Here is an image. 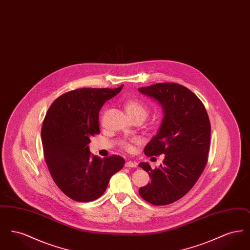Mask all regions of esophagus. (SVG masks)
Wrapping results in <instances>:
<instances>
[{
    "label": "esophagus",
    "instance_id": "obj_1",
    "mask_svg": "<svg viewBox=\"0 0 250 250\" xmlns=\"http://www.w3.org/2000/svg\"><path fill=\"white\" fill-rule=\"evenodd\" d=\"M137 166H138V164L136 162H133V161H127L125 163V167H136Z\"/></svg>",
    "mask_w": 250,
    "mask_h": 250
}]
</instances>
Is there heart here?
<instances>
[{
  "label": "heart",
  "instance_id": "b5f03b06",
  "mask_svg": "<svg viewBox=\"0 0 250 250\" xmlns=\"http://www.w3.org/2000/svg\"><path fill=\"white\" fill-rule=\"evenodd\" d=\"M124 106L127 115L130 117L131 119L142 118L144 120L148 115V108L137 100H132V99L127 100ZM134 143H136V141H134ZM123 146L126 150L132 149L130 143H123Z\"/></svg>",
  "mask_w": 250,
  "mask_h": 250
}]
</instances>
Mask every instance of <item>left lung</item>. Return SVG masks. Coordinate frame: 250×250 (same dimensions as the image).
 <instances>
[{"label":"left lung","mask_w":250,"mask_h":250,"mask_svg":"<svg viewBox=\"0 0 250 250\" xmlns=\"http://www.w3.org/2000/svg\"><path fill=\"white\" fill-rule=\"evenodd\" d=\"M162 108L163 119L156 135L147 143V156L164 155L163 164L153 169L147 162L139 164L151 182L139 193L146 202L167 205L190 190L207 163L211 125L198 96L177 83H156L139 88Z\"/></svg>","instance_id":"left-lung-1"}]
</instances>
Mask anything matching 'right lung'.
<instances>
[{"instance_id":"obj_1","label":"right lung","mask_w":250,"mask_h":250,"mask_svg":"<svg viewBox=\"0 0 250 250\" xmlns=\"http://www.w3.org/2000/svg\"><path fill=\"white\" fill-rule=\"evenodd\" d=\"M115 89L83 88L59 96L48 108L41 131L44 156L55 184L76 202L95 201L107 189L110 177L123 168L119 155H91V138L99 134L98 114Z\"/></svg>"}]
</instances>
